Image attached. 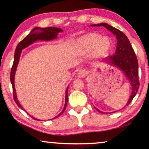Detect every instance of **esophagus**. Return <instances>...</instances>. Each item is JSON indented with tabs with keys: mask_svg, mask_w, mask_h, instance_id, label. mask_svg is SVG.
Wrapping results in <instances>:
<instances>
[{
	"mask_svg": "<svg viewBox=\"0 0 149 149\" xmlns=\"http://www.w3.org/2000/svg\"><path fill=\"white\" fill-rule=\"evenodd\" d=\"M77 74H78V77L79 78H83V77H85L87 74V71L85 69H81L78 71L77 72Z\"/></svg>",
	"mask_w": 149,
	"mask_h": 149,
	"instance_id": "obj_1",
	"label": "esophagus"
}]
</instances>
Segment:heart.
Returning <instances> with one entry per match:
<instances>
[{"label": "heart", "instance_id": "b5f03b06", "mask_svg": "<svg viewBox=\"0 0 149 149\" xmlns=\"http://www.w3.org/2000/svg\"><path fill=\"white\" fill-rule=\"evenodd\" d=\"M111 47V40L109 38L102 37L96 33H89L82 36L77 43V49L79 53L85 54L93 51V56L95 58L104 56Z\"/></svg>", "mask_w": 149, "mask_h": 149}]
</instances>
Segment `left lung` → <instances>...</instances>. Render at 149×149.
<instances>
[{
  "instance_id": "left-lung-1",
  "label": "left lung",
  "mask_w": 149,
  "mask_h": 149,
  "mask_svg": "<svg viewBox=\"0 0 149 149\" xmlns=\"http://www.w3.org/2000/svg\"><path fill=\"white\" fill-rule=\"evenodd\" d=\"M91 26H104L115 34L117 39V45L115 54L109 56L104 60L109 64L119 68L126 75L131 83L132 94L126 106L129 105L138 92L140 86L138 77V63L136 54L132 48L129 39L123 32L106 23L93 24ZM96 109V108H95ZM100 113H104L97 109Z\"/></svg>"
}]
</instances>
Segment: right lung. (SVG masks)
<instances>
[{
	"instance_id": "obj_1",
	"label": "right lung",
	"mask_w": 149,
	"mask_h": 149,
	"mask_svg": "<svg viewBox=\"0 0 149 149\" xmlns=\"http://www.w3.org/2000/svg\"><path fill=\"white\" fill-rule=\"evenodd\" d=\"M63 30L61 28H54V27H48V28H34L33 30L30 32V33L26 36L22 41H20L18 43L17 46L16 47L15 51V55H14V61L13 66H12L11 70V74H10V80H11L12 87H13V99L15 100V103L17 104V105L19 108H21L22 109H24L20 104L17 98V95H16L15 93V86H14V78H15V74L16 69H17V66L19 60V57L20 54H21L22 50L23 49L27 47L28 46H29L30 45L33 43L34 42L38 40H51L52 39H55L57 38L58 34L59 32H62ZM68 87H67L66 91V100H65V105L64 107V109L62 110V111L59 114L58 116H56V117H54V119L60 117L62 115V113H64L65 110H66L67 103H68ZM34 119L38 120L35 118L32 117Z\"/></svg>"
}]
</instances>
